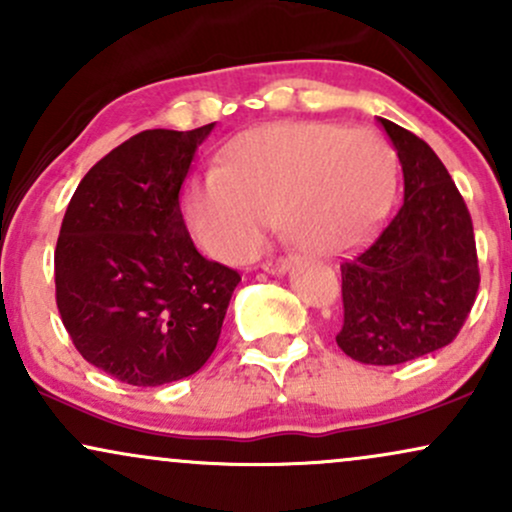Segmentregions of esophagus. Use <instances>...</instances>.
I'll return each instance as SVG.
<instances>
[{
	"mask_svg": "<svg viewBox=\"0 0 512 512\" xmlns=\"http://www.w3.org/2000/svg\"><path fill=\"white\" fill-rule=\"evenodd\" d=\"M262 269L267 274H284L286 269H289V260H284V257H279V260H267L262 262Z\"/></svg>",
	"mask_w": 512,
	"mask_h": 512,
	"instance_id": "esophagus-1",
	"label": "esophagus"
}]
</instances>
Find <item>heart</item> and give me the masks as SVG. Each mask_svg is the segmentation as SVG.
<instances>
[{
	"mask_svg": "<svg viewBox=\"0 0 512 512\" xmlns=\"http://www.w3.org/2000/svg\"><path fill=\"white\" fill-rule=\"evenodd\" d=\"M397 185V154L383 134L327 122L257 127L226 144L221 166L185 190L199 248L223 262L252 255L276 211L281 231L313 255L358 243Z\"/></svg>",
	"mask_w": 512,
	"mask_h": 512,
	"instance_id": "heart-1",
	"label": "heart"
}]
</instances>
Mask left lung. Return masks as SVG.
Instances as JSON below:
<instances>
[{"label":"left lung","instance_id":"obj_1","mask_svg":"<svg viewBox=\"0 0 512 512\" xmlns=\"http://www.w3.org/2000/svg\"><path fill=\"white\" fill-rule=\"evenodd\" d=\"M404 173V202L366 248L342 262L339 349L366 366H397L443 349L479 291L472 216L424 139L383 120Z\"/></svg>","mask_w":512,"mask_h":512}]
</instances>
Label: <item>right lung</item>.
Returning a JSON list of instances; mask_svg holds the SVG:
<instances>
[{
	"label": "right lung",
	"instance_id": "obj_1",
	"mask_svg": "<svg viewBox=\"0 0 512 512\" xmlns=\"http://www.w3.org/2000/svg\"><path fill=\"white\" fill-rule=\"evenodd\" d=\"M211 129L134 134L88 170L62 219V325L76 351L120 383L190 378L221 337L240 274L199 255L180 211V187Z\"/></svg>",
	"mask_w": 512,
	"mask_h": 512
}]
</instances>
